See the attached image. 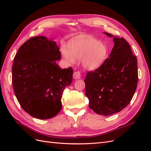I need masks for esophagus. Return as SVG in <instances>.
Masks as SVG:
<instances>
[{
    "mask_svg": "<svg viewBox=\"0 0 151 151\" xmlns=\"http://www.w3.org/2000/svg\"><path fill=\"white\" fill-rule=\"evenodd\" d=\"M73 77H74V79H81V72L79 71L74 72V75H73Z\"/></svg>",
    "mask_w": 151,
    "mask_h": 151,
    "instance_id": "esophagus-1",
    "label": "esophagus"
}]
</instances>
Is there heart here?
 Listing matches in <instances>:
<instances>
[{"label": "heart", "instance_id": "b5f03b06", "mask_svg": "<svg viewBox=\"0 0 151 151\" xmlns=\"http://www.w3.org/2000/svg\"><path fill=\"white\" fill-rule=\"evenodd\" d=\"M67 50L62 48V53L65 60L74 63L75 59H82L83 67L94 70L104 62L107 55V47L103 43L88 35H79L68 44Z\"/></svg>", "mask_w": 151, "mask_h": 151}]
</instances>
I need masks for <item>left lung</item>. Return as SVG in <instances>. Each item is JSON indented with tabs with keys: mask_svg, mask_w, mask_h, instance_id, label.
<instances>
[{
	"mask_svg": "<svg viewBox=\"0 0 151 151\" xmlns=\"http://www.w3.org/2000/svg\"><path fill=\"white\" fill-rule=\"evenodd\" d=\"M113 38L109 58L96 70L88 72L84 79L89 106L99 115L119 112L130 103L138 83L137 60L123 38Z\"/></svg>",
	"mask_w": 151,
	"mask_h": 151,
	"instance_id": "8db88e82",
	"label": "left lung"
}]
</instances>
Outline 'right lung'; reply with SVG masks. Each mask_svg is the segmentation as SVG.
I'll use <instances>...</instances> for the list:
<instances>
[{"instance_id": "1", "label": "right lung", "mask_w": 151, "mask_h": 151, "mask_svg": "<svg viewBox=\"0 0 151 151\" xmlns=\"http://www.w3.org/2000/svg\"><path fill=\"white\" fill-rule=\"evenodd\" d=\"M60 58L56 42L41 36L26 41L14 58V91L22 108L34 118L49 119L62 109L63 91L72 83L73 70L62 69L56 63Z\"/></svg>"}]
</instances>
